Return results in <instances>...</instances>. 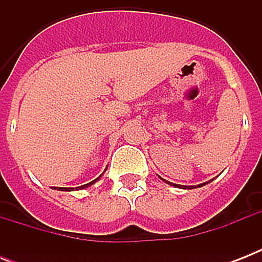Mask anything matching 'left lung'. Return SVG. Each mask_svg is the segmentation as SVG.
Listing matches in <instances>:
<instances>
[{
  "instance_id": "left-lung-1",
  "label": "left lung",
  "mask_w": 262,
  "mask_h": 262,
  "mask_svg": "<svg viewBox=\"0 0 262 262\" xmlns=\"http://www.w3.org/2000/svg\"><path fill=\"white\" fill-rule=\"evenodd\" d=\"M164 182H167L170 183V185H172V186H177V187H185V189H193V186H181V185H175V183H171V182H168V181H166V179H163ZM195 187V186H194ZM197 187H200V185Z\"/></svg>"
}]
</instances>
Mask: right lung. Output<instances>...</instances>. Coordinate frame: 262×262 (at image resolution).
<instances>
[{
    "label": "right lung",
    "instance_id": "right-lung-1",
    "mask_svg": "<svg viewBox=\"0 0 262 262\" xmlns=\"http://www.w3.org/2000/svg\"><path fill=\"white\" fill-rule=\"evenodd\" d=\"M100 177H102V175H100ZM99 178H96V179H94V181H92V182H90V183H85V185H83V186H79V187H76V189H84V187H88L90 186V185H92V183H95L96 182V181H98ZM59 190H71V187H69V189H68V187H59Z\"/></svg>",
    "mask_w": 262,
    "mask_h": 262
}]
</instances>
